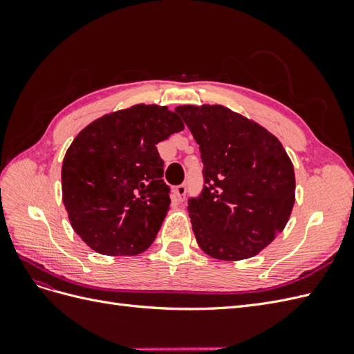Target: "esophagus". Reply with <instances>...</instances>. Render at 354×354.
I'll use <instances>...</instances> for the list:
<instances>
[{
  "instance_id": "esophagus-1",
  "label": "esophagus",
  "mask_w": 354,
  "mask_h": 354,
  "mask_svg": "<svg viewBox=\"0 0 354 354\" xmlns=\"http://www.w3.org/2000/svg\"><path fill=\"white\" fill-rule=\"evenodd\" d=\"M173 192H174V195H173L174 202L181 203V202L185 201V198H186V186H185V185H180V186H177Z\"/></svg>"
}]
</instances>
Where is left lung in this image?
I'll list each match as a JSON object with an SVG mask.
<instances>
[{
    "mask_svg": "<svg viewBox=\"0 0 354 354\" xmlns=\"http://www.w3.org/2000/svg\"><path fill=\"white\" fill-rule=\"evenodd\" d=\"M183 118L199 145L202 194L189 199L201 250L239 261L263 251L279 234L295 202L294 165L277 137L221 104H185Z\"/></svg>",
    "mask_w": 354,
    "mask_h": 354,
    "instance_id": "1",
    "label": "left lung"
}]
</instances>
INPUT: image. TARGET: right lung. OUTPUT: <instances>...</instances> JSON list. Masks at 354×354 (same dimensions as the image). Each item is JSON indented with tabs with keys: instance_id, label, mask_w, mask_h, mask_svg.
Returning <instances> with one entry per match:
<instances>
[{
	"instance_id": "1",
	"label": "right lung",
	"mask_w": 354,
	"mask_h": 354,
	"mask_svg": "<svg viewBox=\"0 0 354 354\" xmlns=\"http://www.w3.org/2000/svg\"><path fill=\"white\" fill-rule=\"evenodd\" d=\"M185 130L167 106L134 104L103 115L63 158V203L73 230L103 255H137L155 241L169 209L156 145Z\"/></svg>"
}]
</instances>
